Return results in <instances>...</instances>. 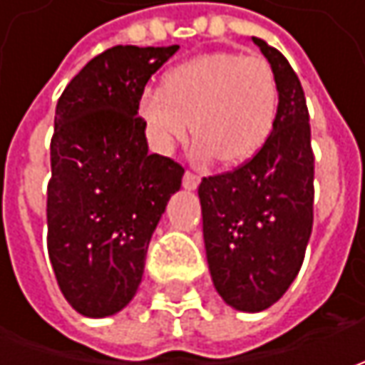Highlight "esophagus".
<instances>
[{
    "label": "esophagus",
    "instance_id": "obj_1",
    "mask_svg": "<svg viewBox=\"0 0 365 365\" xmlns=\"http://www.w3.org/2000/svg\"><path fill=\"white\" fill-rule=\"evenodd\" d=\"M199 182H201V176L195 175V173H190V170H187L185 176H182V187H185V189H189V190L197 189V187H199Z\"/></svg>",
    "mask_w": 365,
    "mask_h": 365
}]
</instances>
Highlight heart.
<instances>
[{
  "label": "heart",
  "mask_w": 365,
  "mask_h": 365,
  "mask_svg": "<svg viewBox=\"0 0 365 365\" xmlns=\"http://www.w3.org/2000/svg\"><path fill=\"white\" fill-rule=\"evenodd\" d=\"M138 109L156 146L173 148L190 132L201 158L237 164L270 138L278 111V85L262 56L207 52L173 66L162 89H146Z\"/></svg>",
  "instance_id": "obj_1"
}]
</instances>
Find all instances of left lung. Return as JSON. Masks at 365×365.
I'll return each instance as SVG.
<instances>
[{"label":"left lung","instance_id":"1","mask_svg":"<svg viewBox=\"0 0 365 365\" xmlns=\"http://www.w3.org/2000/svg\"><path fill=\"white\" fill-rule=\"evenodd\" d=\"M272 66L278 111L270 138L237 168L199 185L213 284L237 311L278 301L301 270L313 230L315 156L301 81L288 61L252 38Z\"/></svg>","mask_w":365,"mask_h":365}]
</instances>
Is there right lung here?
<instances>
[{
	"mask_svg": "<svg viewBox=\"0 0 365 365\" xmlns=\"http://www.w3.org/2000/svg\"><path fill=\"white\" fill-rule=\"evenodd\" d=\"M178 46H113L61 95L50 142L48 256L68 304L107 317L132 301L150 237L185 168L150 154L138 101Z\"/></svg>",
	"mask_w": 365,
	"mask_h": 365,
	"instance_id": "right-lung-1",
	"label": "right lung"
}]
</instances>
